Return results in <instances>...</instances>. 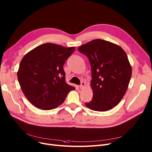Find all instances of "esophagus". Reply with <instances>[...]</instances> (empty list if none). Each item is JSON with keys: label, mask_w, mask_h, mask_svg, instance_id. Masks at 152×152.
Instances as JSON below:
<instances>
[{"label": "esophagus", "mask_w": 152, "mask_h": 152, "mask_svg": "<svg viewBox=\"0 0 152 152\" xmlns=\"http://www.w3.org/2000/svg\"><path fill=\"white\" fill-rule=\"evenodd\" d=\"M85 86H86V83H85L84 82H82L80 86H79V87H80V88L82 89V88H83Z\"/></svg>", "instance_id": "34e87169"}]
</instances>
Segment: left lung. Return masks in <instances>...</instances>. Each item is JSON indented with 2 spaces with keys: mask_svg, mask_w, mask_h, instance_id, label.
<instances>
[{
  "mask_svg": "<svg viewBox=\"0 0 152 152\" xmlns=\"http://www.w3.org/2000/svg\"><path fill=\"white\" fill-rule=\"evenodd\" d=\"M86 55L92 69L90 86L92 100L86 105L91 110L104 112L117 105L128 88L132 66L122 47L112 42L95 39L78 48Z\"/></svg>",
  "mask_w": 152,
  "mask_h": 152,
  "instance_id": "8db88e82",
  "label": "left lung"
}]
</instances>
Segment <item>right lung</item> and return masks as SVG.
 <instances>
[{"instance_id":"1","label":"right lung","mask_w":152,"mask_h":152,"mask_svg":"<svg viewBox=\"0 0 152 152\" xmlns=\"http://www.w3.org/2000/svg\"><path fill=\"white\" fill-rule=\"evenodd\" d=\"M75 47L46 43L22 59L17 78L23 94L35 107L49 110L61 105L75 87L65 82L63 69Z\"/></svg>"}]
</instances>
